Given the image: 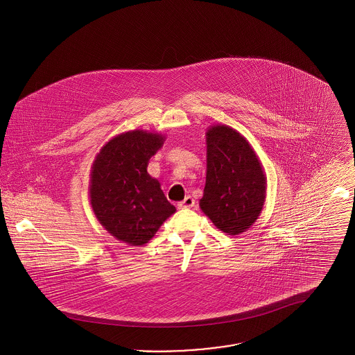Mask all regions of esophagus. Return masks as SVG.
Listing matches in <instances>:
<instances>
[{
    "label": "esophagus",
    "mask_w": 355,
    "mask_h": 355,
    "mask_svg": "<svg viewBox=\"0 0 355 355\" xmlns=\"http://www.w3.org/2000/svg\"><path fill=\"white\" fill-rule=\"evenodd\" d=\"M194 203H196V201H194L191 197H186L184 201L178 202V207H180V209H190V207L194 206Z\"/></svg>",
    "instance_id": "obj_1"
}]
</instances>
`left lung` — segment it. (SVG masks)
Returning <instances> with one entry per match:
<instances>
[{
  "mask_svg": "<svg viewBox=\"0 0 355 355\" xmlns=\"http://www.w3.org/2000/svg\"><path fill=\"white\" fill-rule=\"evenodd\" d=\"M266 198V175L249 141L227 125L206 132V184L200 207L229 236L246 232Z\"/></svg>",
  "mask_w": 355,
  "mask_h": 355,
  "instance_id": "1",
  "label": "left lung"
}]
</instances>
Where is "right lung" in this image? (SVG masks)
Listing matches in <instances>:
<instances>
[{
    "instance_id": "obj_1",
    "label": "right lung",
    "mask_w": 355,
    "mask_h": 355,
    "mask_svg": "<svg viewBox=\"0 0 355 355\" xmlns=\"http://www.w3.org/2000/svg\"><path fill=\"white\" fill-rule=\"evenodd\" d=\"M165 135L135 129L113 137L96 155L89 198L96 218L119 241L130 246L148 243L175 213L161 184L148 173L149 159Z\"/></svg>"
}]
</instances>
